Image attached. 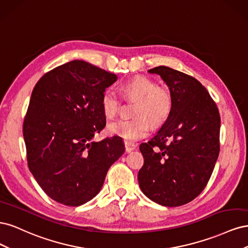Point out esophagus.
<instances>
[{
  "label": "esophagus",
  "mask_w": 248,
  "mask_h": 248,
  "mask_svg": "<svg viewBox=\"0 0 248 248\" xmlns=\"http://www.w3.org/2000/svg\"><path fill=\"white\" fill-rule=\"evenodd\" d=\"M124 145H125V151H126V153H129V152L133 151V150L136 149V147H137L136 145L132 144V142H129V141H125Z\"/></svg>",
  "instance_id": "obj_1"
}]
</instances>
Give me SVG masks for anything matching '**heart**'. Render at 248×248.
<instances>
[{"mask_svg":"<svg viewBox=\"0 0 248 248\" xmlns=\"http://www.w3.org/2000/svg\"><path fill=\"white\" fill-rule=\"evenodd\" d=\"M123 95L137 101L132 110V119H124L108 125V131L127 141H136L146 137L150 125L159 126L170 116L174 98L169 89L158 86L146 77H137L122 86ZM103 114L108 119L116 118L121 109V99L112 90H106L101 96Z\"/></svg>","mask_w":248,"mask_h":248,"instance_id":"obj_1","label":"heart"}]
</instances>
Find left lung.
<instances>
[{"instance_id":"left-lung-1","label":"left lung","mask_w":248,"mask_h":248,"mask_svg":"<svg viewBox=\"0 0 248 248\" xmlns=\"http://www.w3.org/2000/svg\"><path fill=\"white\" fill-rule=\"evenodd\" d=\"M174 108L156 136L142 142L144 166L138 179L141 191L161 206H182L196 199L212 175L219 154L220 116L206 88L194 78L158 66Z\"/></svg>"}]
</instances>
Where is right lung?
Wrapping results in <instances>:
<instances>
[{"mask_svg":"<svg viewBox=\"0 0 248 248\" xmlns=\"http://www.w3.org/2000/svg\"><path fill=\"white\" fill-rule=\"evenodd\" d=\"M117 79L76 60L46 72L33 90L22 126L28 166L60 204L77 207L92 200L125 151L119 137L93 140L107 124L101 96Z\"/></svg>","mask_w":248,"mask_h":248,"instance_id":"right-lung-1","label":"right lung"}]
</instances>
